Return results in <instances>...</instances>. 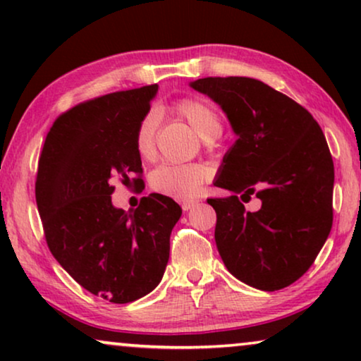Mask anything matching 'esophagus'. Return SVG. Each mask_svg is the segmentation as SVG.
<instances>
[{
	"label": "esophagus",
	"instance_id": "obj_1",
	"mask_svg": "<svg viewBox=\"0 0 361 361\" xmlns=\"http://www.w3.org/2000/svg\"><path fill=\"white\" fill-rule=\"evenodd\" d=\"M195 205H199V200H184L180 204V207H182V210H190V209H194Z\"/></svg>",
	"mask_w": 361,
	"mask_h": 361
}]
</instances>
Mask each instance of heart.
Masks as SVG:
<instances>
[{
    "label": "heart",
    "instance_id": "obj_1",
    "mask_svg": "<svg viewBox=\"0 0 361 361\" xmlns=\"http://www.w3.org/2000/svg\"><path fill=\"white\" fill-rule=\"evenodd\" d=\"M179 116L194 128L204 141H214L221 135L224 125L219 113L210 103L199 98H184L174 105ZM159 128V115L151 110L137 123L135 131V146L142 159H151L156 151V133ZM210 177L209 167L204 164H174L164 162L151 172V187L164 195L187 199L195 195L200 185Z\"/></svg>",
    "mask_w": 361,
    "mask_h": 361
}]
</instances>
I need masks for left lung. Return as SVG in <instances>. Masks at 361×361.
Wrapping results in <instances>:
<instances>
[{"label":"left lung","instance_id":"8db88e82","mask_svg":"<svg viewBox=\"0 0 361 361\" xmlns=\"http://www.w3.org/2000/svg\"><path fill=\"white\" fill-rule=\"evenodd\" d=\"M189 85L221 108L236 135L214 182L233 195L207 200L221 259L251 288L283 289L312 266L332 228L334 161L324 133L305 108L256 78ZM253 195L262 207L248 212L243 202Z\"/></svg>","mask_w":361,"mask_h":361}]
</instances>
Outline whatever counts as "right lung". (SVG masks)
<instances>
[{
  "mask_svg": "<svg viewBox=\"0 0 361 361\" xmlns=\"http://www.w3.org/2000/svg\"><path fill=\"white\" fill-rule=\"evenodd\" d=\"M157 88L71 108L54 121L39 157L36 202L49 250L82 288L113 304L133 302L161 283L182 215L161 194L142 197L128 214L111 204L113 179L130 184L133 172H142L135 131Z\"/></svg>",
  "mask_w": 361,
  "mask_h": 361,
  "instance_id": "add662e5",
  "label": "right lung"
}]
</instances>
